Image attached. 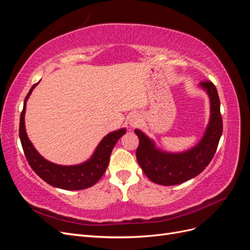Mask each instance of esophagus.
Returning <instances> with one entry per match:
<instances>
[{"label":"esophagus","mask_w":250,"mask_h":250,"mask_svg":"<svg viewBox=\"0 0 250 250\" xmlns=\"http://www.w3.org/2000/svg\"><path fill=\"white\" fill-rule=\"evenodd\" d=\"M139 123H140V116L137 115V113H133V115H131L129 118H128V124H129L130 127H134Z\"/></svg>","instance_id":"34e87169"}]
</instances>
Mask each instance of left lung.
Segmentation results:
<instances>
[{"instance_id": "obj_1", "label": "left lung", "mask_w": 250, "mask_h": 250, "mask_svg": "<svg viewBox=\"0 0 250 250\" xmlns=\"http://www.w3.org/2000/svg\"><path fill=\"white\" fill-rule=\"evenodd\" d=\"M209 99V120L201 140L181 152H169L156 146L154 140L140 129H134L140 140L137 161L146 176L154 184L176 186L200 174L214 157L222 135L220 100L216 86L210 81L198 85Z\"/></svg>"}]
</instances>
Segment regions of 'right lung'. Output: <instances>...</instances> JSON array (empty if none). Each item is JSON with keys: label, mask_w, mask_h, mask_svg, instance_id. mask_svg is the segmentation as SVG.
Here are the masks:
<instances>
[{"label": "right lung", "mask_w": 250, "mask_h": 250, "mask_svg": "<svg viewBox=\"0 0 250 250\" xmlns=\"http://www.w3.org/2000/svg\"><path fill=\"white\" fill-rule=\"evenodd\" d=\"M40 81L29 90L25 98L24 107L21 113L20 120V139L24 150L25 156L30 167L42 180L50 186L67 191L83 190L97 184L107 169L111 151L118 140L126 133V128L109 132L98 144L93 154L88 160L77 165H58L54 164L40 154L31 141L29 140L25 126L26 105L32 90L39 84Z\"/></svg>", "instance_id": "obj_1"}]
</instances>
